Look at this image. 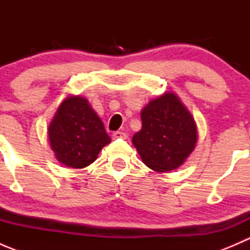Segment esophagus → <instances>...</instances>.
<instances>
[{
  "mask_svg": "<svg viewBox=\"0 0 250 250\" xmlns=\"http://www.w3.org/2000/svg\"><path fill=\"white\" fill-rule=\"evenodd\" d=\"M113 139H127V134L123 132H115L112 134Z\"/></svg>",
  "mask_w": 250,
  "mask_h": 250,
  "instance_id": "obj_1",
  "label": "esophagus"
}]
</instances>
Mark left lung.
I'll use <instances>...</instances> for the list:
<instances>
[{
  "label": "left lung",
  "mask_w": 250,
  "mask_h": 250,
  "mask_svg": "<svg viewBox=\"0 0 250 250\" xmlns=\"http://www.w3.org/2000/svg\"><path fill=\"white\" fill-rule=\"evenodd\" d=\"M143 128L133 137L143 162L155 172L176 169L197 141L193 117L173 93L148 103L141 111Z\"/></svg>",
  "instance_id": "8db88e82"
}]
</instances>
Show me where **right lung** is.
<instances>
[{"label": "right lung", "instance_id": "1", "mask_svg": "<svg viewBox=\"0 0 250 250\" xmlns=\"http://www.w3.org/2000/svg\"><path fill=\"white\" fill-rule=\"evenodd\" d=\"M48 134L57 160L71 168L89 166L111 141L102 120L81 97H69L62 103Z\"/></svg>", "mask_w": 250, "mask_h": 250}]
</instances>
